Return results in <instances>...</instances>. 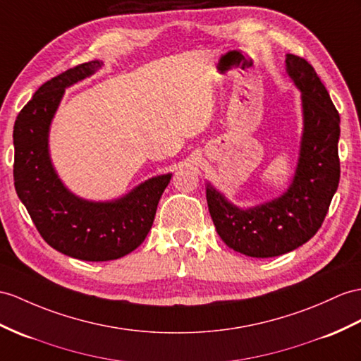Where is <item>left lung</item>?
I'll return each mask as SVG.
<instances>
[{"mask_svg": "<svg viewBox=\"0 0 361 361\" xmlns=\"http://www.w3.org/2000/svg\"><path fill=\"white\" fill-rule=\"evenodd\" d=\"M286 72L302 90L303 136L295 176L283 196L240 209L207 185L211 219L221 239L250 257L293 251L320 230L340 180V114L314 67L286 55Z\"/></svg>", "mask_w": 361, "mask_h": 361, "instance_id": "obj_1", "label": "left lung"}]
</instances>
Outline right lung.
Segmentation results:
<instances>
[{
	"label": "right lung",
	"mask_w": 361,
	"mask_h": 361,
	"mask_svg": "<svg viewBox=\"0 0 361 361\" xmlns=\"http://www.w3.org/2000/svg\"><path fill=\"white\" fill-rule=\"evenodd\" d=\"M99 61L66 70L44 82L13 126V180L38 233L51 248L87 262L114 260L136 250L153 225L171 174L140 183L126 197L89 202L72 195L51 166L47 136L64 89L93 75Z\"/></svg>",
	"instance_id": "1"
}]
</instances>
